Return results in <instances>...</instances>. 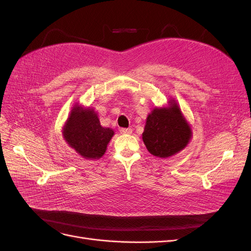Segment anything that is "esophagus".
<instances>
[{"mask_svg":"<svg viewBox=\"0 0 251 251\" xmlns=\"http://www.w3.org/2000/svg\"><path fill=\"white\" fill-rule=\"evenodd\" d=\"M120 133L121 134H131L132 128L131 127H123V128H120Z\"/></svg>","mask_w":251,"mask_h":251,"instance_id":"1","label":"esophagus"}]
</instances>
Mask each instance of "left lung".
Masks as SVG:
<instances>
[{
  "instance_id": "8db88e82",
  "label": "left lung",
  "mask_w": 251,
  "mask_h": 251,
  "mask_svg": "<svg viewBox=\"0 0 251 251\" xmlns=\"http://www.w3.org/2000/svg\"><path fill=\"white\" fill-rule=\"evenodd\" d=\"M192 131L177 103L170 108L154 109L147 118L142 140L151 155L166 158L183 150Z\"/></svg>"
}]
</instances>
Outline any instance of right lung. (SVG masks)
Returning <instances> with one entry per match:
<instances>
[{"label": "right lung", "instance_id": "right-lung-1", "mask_svg": "<svg viewBox=\"0 0 251 251\" xmlns=\"http://www.w3.org/2000/svg\"><path fill=\"white\" fill-rule=\"evenodd\" d=\"M113 130L100 126V119L93 110H82L74 107L67 125L64 127V137L68 144L85 157L100 158L110 142Z\"/></svg>", "mask_w": 251, "mask_h": 251}]
</instances>
